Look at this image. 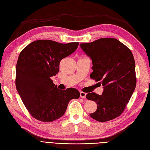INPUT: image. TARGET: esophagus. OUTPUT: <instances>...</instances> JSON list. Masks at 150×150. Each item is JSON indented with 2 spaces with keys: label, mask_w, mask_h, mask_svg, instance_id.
Returning a JSON list of instances; mask_svg holds the SVG:
<instances>
[{
  "label": "esophagus",
  "mask_w": 150,
  "mask_h": 150,
  "mask_svg": "<svg viewBox=\"0 0 150 150\" xmlns=\"http://www.w3.org/2000/svg\"><path fill=\"white\" fill-rule=\"evenodd\" d=\"M86 93H84V92H83V91H81V92H80V97H81V98H83V99L85 98H86Z\"/></svg>",
  "instance_id": "34e87169"
}]
</instances>
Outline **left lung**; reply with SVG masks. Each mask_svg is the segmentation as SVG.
<instances>
[{"label": "left lung", "instance_id": "1", "mask_svg": "<svg viewBox=\"0 0 150 150\" xmlns=\"http://www.w3.org/2000/svg\"><path fill=\"white\" fill-rule=\"evenodd\" d=\"M83 51L92 59L93 71L90 78L100 81L103 94H86L97 104V110L89 115L99 122L120 116L128 103L137 85L135 62L130 49L114 38H101L81 44Z\"/></svg>", "mask_w": 150, "mask_h": 150}]
</instances>
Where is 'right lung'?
<instances>
[{"label":"right lung","instance_id":"obj_1","mask_svg":"<svg viewBox=\"0 0 150 150\" xmlns=\"http://www.w3.org/2000/svg\"><path fill=\"white\" fill-rule=\"evenodd\" d=\"M79 42L61 44L51 40H38L21 52L16 65V86L30 115L49 122L63 116L68 103L78 99L74 88L61 90L51 79L59 71L63 58L73 53Z\"/></svg>","mask_w":150,"mask_h":150}]
</instances>
